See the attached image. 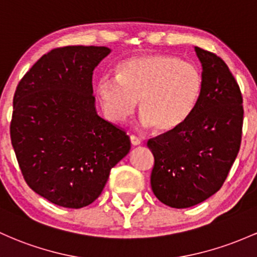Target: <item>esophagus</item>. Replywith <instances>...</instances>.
Here are the masks:
<instances>
[{
	"mask_svg": "<svg viewBox=\"0 0 257 257\" xmlns=\"http://www.w3.org/2000/svg\"><path fill=\"white\" fill-rule=\"evenodd\" d=\"M131 143H132V145H133V146H138V145H140V144H142L139 138L135 137V135H131Z\"/></svg>",
	"mask_w": 257,
	"mask_h": 257,
	"instance_id": "1",
	"label": "esophagus"
}]
</instances>
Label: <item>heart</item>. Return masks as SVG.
Segmentation results:
<instances>
[{"label": "heart", "instance_id": "heart-1", "mask_svg": "<svg viewBox=\"0 0 257 257\" xmlns=\"http://www.w3.org/2000/svg\"><path fill=\"white\" fill-rule=\"evenodd\" d=\"M96 94L113 122H125L140 100L142 125L171 132L195 111L202 95V77L194 64L174 56L139 55L120 62L117 77L98 79Z\"/></svg>", "mask_w": 257, "mask_h": 257}]
</instances>
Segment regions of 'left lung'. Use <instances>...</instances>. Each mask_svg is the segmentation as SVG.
<instances>
[{"label":"left lung","instance_id":"1","mask_svg":"<svg viewBox=\"0 0 257 257\" xmlns=\"http://www.w3.org/2000/svg\"><path fill=\"white\" fill-rule=\"evenodd\" d=\"M201 63L202 95L179 128L149 140L155 157L151 188L161 202L187 208L217 193L241 142L243 98L222 58L195 46Z\"/></svg>","mask_w":257,"mask_h":257}]
</instances>
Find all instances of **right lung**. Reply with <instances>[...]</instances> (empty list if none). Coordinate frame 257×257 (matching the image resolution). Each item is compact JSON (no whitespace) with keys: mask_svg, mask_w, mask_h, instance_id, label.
<instances>
[{"mask_svg":"<svg viewBox=\"0 0 257 257\" xmlns=\"http://www.w3.org/2000/svg\"><path fill=\"white\" fill-rule=\"evenodd\" d=\"M106 46H67L44 55L18 84L11 140L27 184L62 207L87 206L128 155L125 132L97 114L92 74Z\"/></svg>","mask_w":257,"mask_h":257,"instance_id":"obj_1","label":"right lung"}]
</instances>
